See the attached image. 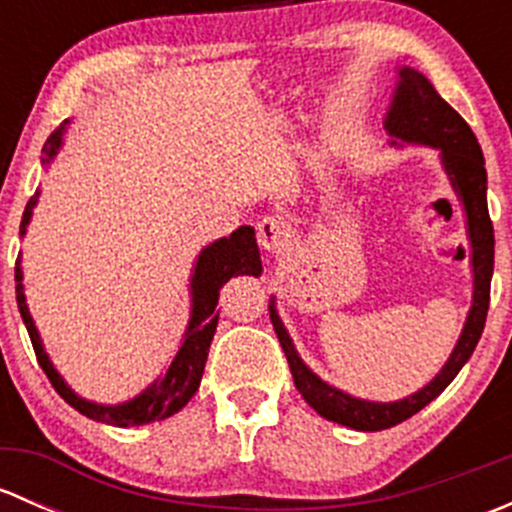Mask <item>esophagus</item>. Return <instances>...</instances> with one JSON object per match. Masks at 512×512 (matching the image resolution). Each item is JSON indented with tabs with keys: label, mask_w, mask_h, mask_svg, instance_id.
Returning a JSON list of instances; mask_svg holds the SVG:
<instances>
[{
	"label": "esophagus",
	"mask_w": 512,
	"mask_h": 512,
	"mask_svg": "<svg viewBox=\"0 0 512 512\" xmlns=\"http://www.w3.org/2000/svg\"><path fill=\"white\" fill-rule=\"evenodd\" d=\"M292 237V227L285 218H277V215H267L257 223V242L265 247L267 252H277L280 247H285Z\"/></svg>",
	"instance_id": "1"
}]
</instances>
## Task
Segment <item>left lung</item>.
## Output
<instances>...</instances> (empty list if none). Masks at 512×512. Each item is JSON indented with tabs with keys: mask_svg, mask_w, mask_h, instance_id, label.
I'll return each instance as SVG.
<instances>
[{
	"mask_svg": "<svg viewBox=\"0 0 512 512\" xmlns=\"http://www.w3.org/2000/svg\"><path fill=\"white\" fill-rule=\"evenodd\" d=\"M386 131L394 138L391 146L401 143H418V146H431L441 151V163L456 190L458 200L466 210L468 240H471V265H473V304L468 312L463 332L458 337L451 356L443 364V369L428 381L416 394L406 396L401 401H364L334 389L327 381L319 379L294 349L285 324L275 309V297L270 299V319L275 327L277 339L285 349L289 371H292L294 386L299 389L302 399L324 416L327 421L342 423V426L356 428V431H384V428L396 426L406 421L423 406L431 404L463 369L476 349L480 334L485 327V314H488L490 302V277H493V255H495V237L493 223L488 215V175H485L483 151L478 146V138L473 136L471 126L461 118L456 108L448 106L438 91L433 89L431 81L416 69L401 66L399 84H396L394 98H391L389 113L384 121Z\"/></svg>",
	"mask_w": 512,
	"mask_h": 512,
	"instance_id": "left-lung-1",
	"label": "left lung"
}]
</instances>
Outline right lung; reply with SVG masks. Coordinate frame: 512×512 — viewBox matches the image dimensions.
I'll return each mask as SVG.
<instances>
[{"label":"right lung","mask_w":512,"mask_h":512,"mask_svg":"<svg viewBox=\"0 0 512 512\" xmlns=\"http://www.w3.org/2000/svg\"><path fill=\"white\" fill-rule=\"evenodd\" d=\"M66 123H61L49 138H46L44 148H41V165H49L51 160L59 153L61 143H64V131ZM39 200V193H34V198L27 203V210L22 215V227H19V235L27 232L29 220H32V210ZM262 262H260V250H257L255 240V227L242 225L232 232L230 237H220L213 245H208L205 250H200L198 262H195V270L190 275V319L188 329L183 334V342H180L178 354L173 356L170 366L165 369L163 376H158L146 391H141L138 396H133L131 401H123V404L106 406V404H94V401H86L61 379L59 371L51 364L49 354L44 352V344H41L39 332L34 327V319L29 314L27 297H24V275L22 267L14 270V280H17V304L19 312H22L24 324H27L29 339H32V347L39 359V366L44 369V374L49 376L51 386L59 391L61 399L69 406H74L79 414L94 418V421L111 423V426H143V423L151 421H163V418L178 414L193 394L198 391L200 379H203L205 361H208L210 342H213L215 327H218V297L220 289L230 277L235 275H260Z\"/></svg>","instance_id":"obj_1"}]
</instances>
